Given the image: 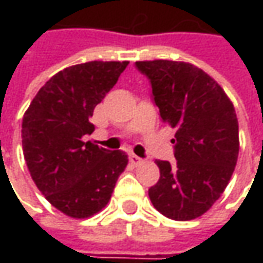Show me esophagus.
I'll list each match as a JSON object with an SVG mask.
<instances>
[{"instance_id": "esophagus-1", "label": "esophagus", "mask_w": 263, "mask_h": 263, "mask_svg": "<svg viewBox=\"0 0 263 263\" xmlns=\"http://www.w3.org/2000/svg\"><path fill=\"white\" fill-rule=\"evenodd\" d=\"M128 159H130V162H132L133 165H139V164H142V162H143V159H142V158H139L137 155H135V154H130V155H128Z\"/></svg>"}]
</instances>
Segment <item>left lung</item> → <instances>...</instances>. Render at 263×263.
<instances>
[{
  "label": "left lung",
  "instance_id": "left-lung-1",
  "mask_svg": "<svg viewBox=\"0 0 263 263\" xmlns=\"http://www.w3.org/2000/svg\"><path fill=\"white\" fill-rule=\"evenodd\" d=\"M151 80L164 123L177 128L176 165L155 161L159 180L149 189L152 205L167 218L189 221L217 202L238 157V121L224 89L199 67L183 61H137Z\"/></svg>",
  "mask_w": 263,
  "mask_h": 263
}]
</instances>
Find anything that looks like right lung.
Segmentation results:
<instances>
[{
    "mask_svg": "<svg viewBox=\"0 0 263 263\" xmlns=\"http://www.w3.org/2000/svg\"><path fill=\"white\" fill-rule=\"evenodd\" d=\"M128 61L67 67L39 89L23 116L22 145L32 180L46 200L71 218H89L109 202L128 158L83 142L95 106Z\"/></svg>",
    "mask_w": 263,
    "mask_h": 263,
    "instance_id": "obj_1",
    "label": "right lung"
}]
</instances>
